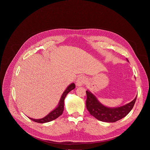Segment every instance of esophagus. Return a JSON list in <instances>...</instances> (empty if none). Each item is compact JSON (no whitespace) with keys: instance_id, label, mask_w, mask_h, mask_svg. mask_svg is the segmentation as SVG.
<instances>
[{"instance_id":"1","label":"esophagus","mask_w":150,"mask_h":150,"mask_svg":"<svg viewBox=\"0 0 150 150\" xmlns=\"http://www.w3.org/2000/svg\"><path fill=\"white\" fill-rule=\"evenodd\" d=\"M85 81H86V78H85L84 76H79L76 81V86L78 87L82 86V85L85 82Z\"/></svg>"}]
</instances>
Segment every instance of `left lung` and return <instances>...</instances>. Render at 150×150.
I'll return each instance as SVG.
<instances>
[{"label":"left lung","mask_w":150,"mask_h":150,"mask_svg":"<svg viewBox=\"0 0 150 150\" xmlns=\"http://www.w3.org/2000/svg\"><path fill=\"white\" fill-rule=\"evenodd\" d=\"M126 60H129L126 59ZM87 98L86 107L91 115L104 122H115L125 117L132 109L137 97L130 103L117 108H109L101 104L88 90L86 91Z\"/></svg>","instance_id":"obj_1"}]
</instances>
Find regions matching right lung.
<instances>
[{
  "mask_svg": "<svg viewBox=\"0 0 150 150\" xmlns=\"http://www.w3.org/2000/svg\"><path fill=\"white\" fill-rule=\"evenodd\" d=\"M75 88V85L74 83H72L70 85H69L68 87L67 88V89L63 93V94L61 96V98L60 99V101L59 102V104L57 105L56 108L54 109H53L51 112H50L47 116L44 117L43 118L39 119H33V118H31L29 117H28V118L35 122L40 123H47V122L52 121V120L57 119L59 116H60L62 114V113L63 112L64 100H65V97L71 91L74 90Z\"/></svg>",
  "mask_w": 150,
  "mask_h": 150,
  "instance_id": "1",
  "label": "right lung"
}]
</instances>
